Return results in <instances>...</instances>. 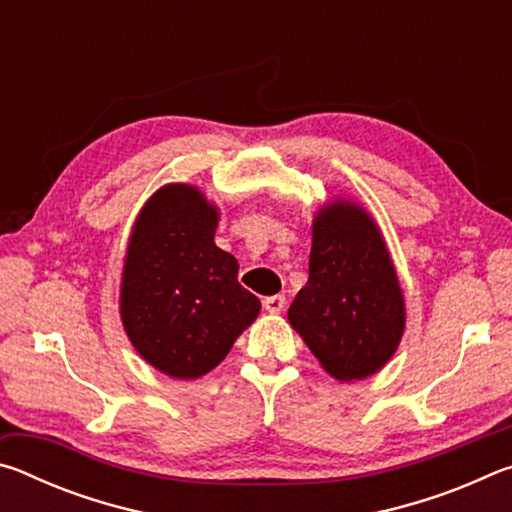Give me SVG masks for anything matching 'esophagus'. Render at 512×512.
<instances>
[{
    "label": "esophagus",
    "mask_w": 512,
    "mask_h": 512,
    "mask_svg": "<svg viewBox=\"0 0 512 512\" xmlns=\"http://www.w3.org/2000/svg\"><path fill=\"white\" fill-rule=\"evenodd\" d=\"M262 305H264L266 311H271V314H280V311L284 309V305H287V300H284V296H280V293H277V296L264 298Z\"/></svg>",
    "instance_id": "34e87169"
}]
</instances>
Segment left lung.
I'll return each instance as SVG.
<instances>
[{"label": "left lung", "mask_w": 512, "mask_h": 512, "mask_svg": "<svg viewBox=\"0 0 512 512\" xmlns=\"http://www.w3.org/2000/svg\"><path fill=\"white\" fill-rule=\"evenodd\" d=\"M289 323L329 375L352 381L393 357L404 332V298L375 221L332 203L314 221L309 280Z\"/></svg>", "instance_id": "8db88e82"}]
</instances>
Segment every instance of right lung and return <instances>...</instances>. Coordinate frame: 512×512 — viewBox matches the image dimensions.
<instances>
[{
    "label": "right lung",
    "instance_id": "obj_1",
    "mask_svg": "<svg viewBox=\"0 0 512 512\" xmlns=\"http://www.w3.org/2000/svg\"><path fill=\"white\" fill-rule=\"evenodd\" d=\"M219 212L189 185L155 192L135 221L121 280V320L153 368L194 379L225 359L259 314L239 264L214 244Z\"/></svg>",
    "mask_w": 512,
    "mask_h": 512
}]
</instances>
